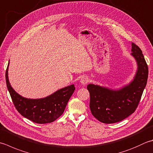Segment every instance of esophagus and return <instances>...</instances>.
<instances>
[{
	"label": "esophagus",
	"mask_w": 153,
	"mask_h": 153,
	"mask_svg": "<svg viewBox=\"0 0 153 153\" xmlns=\"http://www.w3.org/2000/svg\"><path fill=\"white\" fill-rule=\"evenodd\" d=\"M89 82V78L86 76H83L80 79V83L83 85H86Z\"/></svg>",
	"instance_id": "34e87169"
}]
</instances>
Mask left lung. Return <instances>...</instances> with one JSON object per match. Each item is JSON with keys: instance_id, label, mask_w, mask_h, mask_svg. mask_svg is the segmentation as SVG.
<instances>
[{"instance_id": "8db88e82", "label": "left lung", "mask_w": 153, "mask_h": 153, "mask_svg": "<svg viewBox=\"0 0 153 153\" xmlns=\"http://www.w3.org/2000/svg\"><path fill=\"white\" fill-rule=\"evenodd\" d=\"M131 46V55L135 58L138 69L129 84L119 90L94 84H89L87 87L90 95L89 107L92 115L103 123L119 122L133 113L146 87L148 65L140 48L133 42Z\"/></svg>"}]
</instances>
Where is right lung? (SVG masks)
<instances>
[{
  "instance_id": "right-lung-1",
  "label": "right lung",
  "mask_w": 153,
  "mask_h": 153,
  "mask_svg": "<svg viewBox=\"0 0 153 153\" xmlns=\"http://www.w3.org/2000/svg\"><path fill=\"white\" fill-rule=\"evenodd\" d=\"M6 70V83L14 107L23 117L39 124L52 123L64 113L69 100L75 90L74 85L59 89L53 94L42 99H27L20 95L12 88Z\"/></svg>"
}]
</instances>
